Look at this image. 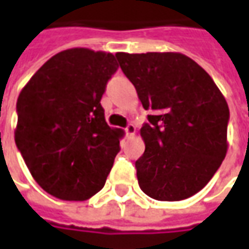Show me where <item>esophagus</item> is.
Wrapping results in <instances>:
<instances>
[{
	"label": "esophagus",
	"mask_w": 249,
	"mask_h": 249,
	"mask_svg": "<svg viewBox=\"0 0 249 249\" xmlns=\"http://www.w3.org/2000/svg\"><path fill=\"white\" fill-rule=\"evenodd\" d=\"M125 132L128 136H135L136 133V126L133 124H129L126 128H125Z\"/></svg>",
	"instance_id": "esophagus-1"
}]
</instances>
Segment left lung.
Instances as JSON below:
<instances>
[{
    "label": "left lung",
    "mask_w": 249,
    "mask_h": 249,
    "mask_svg": "<svg viewBox=\"0 0 249 249\" xmlns=\"http://www.w3.org/2000/svg\"><path fill=\"white\" fill-rule=\"evenodd\" d=\"M148 114L136 161L141 191L160 201H178L201 191L228 149L230 108L197 62L181 53H116Z\"/></svg>",
    "instance_id": "obj_1"
}]
</instances>
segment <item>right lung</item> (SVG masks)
I'll use <instances>...</instances> for the list:
<instances>
[{"label":"right lung","mask_w":249,"mask_h":249,"mask_svg":"<svg viewBox=\"0 0 249 249\" xmlns=\"http://www.w3.org/2000/svg\"><path fill=\"white\" fill-rule=\"evenodd\" d=\"M117 68L112 53L66 49L19 93L16 145L37 184L54 197L84 201L107 181L123 130L107 124L100 101Z\"/></svg>","instance_id":"add662e5"}]
</instances>
